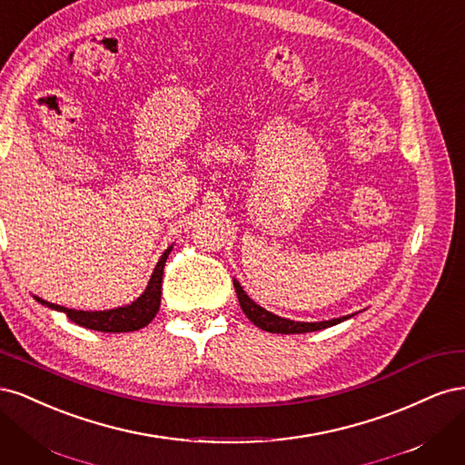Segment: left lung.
Listing matches in <instances>:
<instances>
[{
  "instance_id": "8db88e82",
  "label": "left lung",
  "mask_w": 465,
  "mask_h": 465,
  "mask_svg": "<svg viewBox=\"0 0 465 465\" xmlns=\"http://www.w3.org/2000/svg\"><path fill=\"white\" fill-rule=\"evenodd\" d=\"M232 283H234V291H236L238 302H241L242 312L248 316V320H250L252 323H256L258 328H262V330H265V331H272V333H306V331H318V330L335 326V323H340V322L351 318V316H341V318L323 320V322H294V320L281 318V316H277V314H273V312H267L265 308H262L260 304H256L254 301H252L236 279H232Z\"/></svg>"
}]
</instances>
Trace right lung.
I'll use <instances>...</instances> for the list:
<instances>
[{"instance_id":"right-lung-1","label":"right lung","mask_w":465,"mask_h":465,"mask_svg":"<svg viewBox=\"0 0 465 465\" xmlns=\"http://www.w3.org/2000/svg\"><path fill=\"white\" fill-rule=\"evenodd\" d=\"M171 248H166L163 252L161 260L154 265V272L149 279L147 289L143 291L142 297L134 301L128 306H118L112 308V311H98V312H89V311H74V308H65L60 304H52L48 301H42L40 297H35L40 304H45L52 311H60L64 312L69 320L79 323L83 328L96 330V331H106V333H122V331H135L145 328L147 323L157 316L159 306H161V289H163V272H164V263L168 254H171Z\"/></svg>"}]
</instances>
